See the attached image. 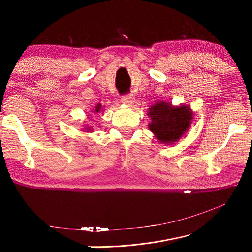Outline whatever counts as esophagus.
<instances>
[{
  "label": "esophagus",
  "mask_w": 252,
  "mask_h": 252,
  "mask_svg": "<svg viewBox=\"0 0 252 252\" xmlns=\"http://www.w3.org/2000/svg\"><path fill=\"white\" fill-rule=\"evenodd\" d=\"M121 102L122 103L125 104H127V105H131L132 103L134 102V96L132 94H125L121 96Z\"/></svg>",
  "instance_id": "esophagus-1"
}]
</instances>
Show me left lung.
<instances>
[{
	"mask_svg": "<svg viewBox=\"0 0 252 252\" xmlns=\"http://www.w3.org/2000/svg\"><path fill=\"white\" fill-rule=\"evenodd\" d=\"M149 117L151 123L149 129L162 143H173L189 129L192 112L188 106H174L159 102L150 108Z\"/></svg>",
	"mask_w": 252,
	"mask_h": 252,
	"instance_id": "8db88e82",
	"label": "left lung"
}]
</instances>
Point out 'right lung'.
I'll use <instances>...</instances> for the list:
<instances>
[{"instance_id":"right-lung-1","label":"right lung","mask_w":252,"mask_h":252,"mask_svg":"<svg viewBox=\"0 0 252 252\" xmlns=\"http://www.w3.org/2000/svg\"><path fill=\"white\" fill-rule=\"evenodd\" d=\"M100 109H101V105L97 104V106L95 108V112H100Z\"/></svg>"}]
</instances>
